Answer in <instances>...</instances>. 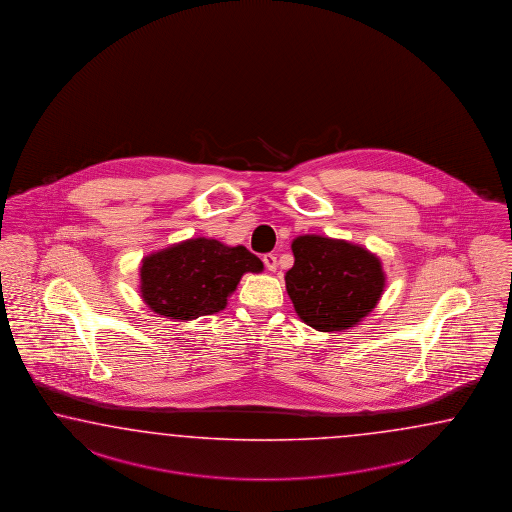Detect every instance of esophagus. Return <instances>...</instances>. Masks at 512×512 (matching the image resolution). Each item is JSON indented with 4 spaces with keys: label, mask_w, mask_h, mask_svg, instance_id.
Masks as SVG:
<instances>
[{
    "label": "esophagus",
    "mask_w": 512,
    "mask_h": 512,
    "mask_svg": "<svg viewBox=\"0 0 512 512\" xmlns=\"http://www.w3.org/2000/svg\"><path fill=\"white\" fill-rule=\"evenodd\" d=\"M262 262H264V266H266L268 272H275V270H277V257H275L274 253H266V255L262 257Z\"/></svg>",
    "instance_id": "34e87169"
}]
</instances>
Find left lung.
<instances>
[{"label":"left lung","instance_id":"obj_1","mask_svg":"<svg viewBox=\"0 0 512 512\" xmlns=\"http://www.w3.org/2000/svg\"><path fill=\"white\" fill-rule=\"evenodd\" d=\"M287 292L301 320L316 331H342L368 316L385 288L379 257L346 240L303 235L292 242Z\"/></svg>","mask_w":512,"mask_h":512}]
</instances>
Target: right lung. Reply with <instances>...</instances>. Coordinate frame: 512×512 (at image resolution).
<instances>
[{"label": "right lung", "instance_id": "add662e5", "mask_svg": "<svg viewBox=\"0 0 512 512\" xmlns=\"http://www.w3.org/2000/svg\"><path fill=\"white\" fill-rule=\"evenodd\" d=\"M244 246L214 238H190L142 259L140 294L151 311L172 320H194L225 309L244 274L262 272Z\"/></svg>", "mask_w": 512, "mask_h": 512}]
</instances>
